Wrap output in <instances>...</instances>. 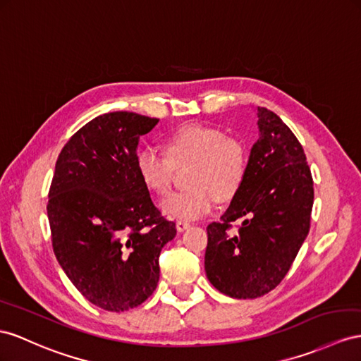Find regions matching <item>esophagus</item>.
Here are the masks:
<instances>
[{"instance_id": "obj_1", "label": "esophagus", "mask_w": 361, "mask_h": 361, "mask_svg": "<svg viewBox=\"0 0 361 361\" xmlns=\"http://www.w3.org/2000/svg\"><path fill=\"white\" fill-rule=\"evenodd\" d=\"M175 226H177L178 232H184V230L190 227V223H188V221H184V219H178L177 224H175Z\"/></svg>"}]
</instances>
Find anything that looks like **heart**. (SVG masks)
<instances>
[{"mask_svg":"<svg viewBox=\"0 0 361 361\" xmlns=\"http://www.w3.org/2000/svg\"><path fill=\"white\" fill-rule=\"evenodd\" d=\"M164 155L152 149L138 152L137 175L143 186L159 197L171 190L173 168L190 164L189 189L173 193L163 202L171 218L197 219L204 216L219 201H232L241 192L248 171V151L224 129L188 123L175 129L163 143Z\"/></svg>","mask_w":361,"mask_h":361,"instance_id":"1","label":"heart"}]
</instances>
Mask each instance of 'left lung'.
Wrapping results in <instances>:
<instances>
[{"instance_id":"8db88e82","label":"left lung","mask_w":361,"mask_h":361,"mask_svg":"<svg viewBox=\"0 0 361 361\" xmlns=\"http://www.w3.org/2000/svg\"><path fill=\"white\" fill-rule=\"evenodd\" d=\"M259 138L241 192L219 223L207 226L204 269L215 288L256 299L288 273L310 232L314 188L303 147L281 117L257 106ZM235 220L242 224L231 230Z\"/></svg>"}]
</instances>
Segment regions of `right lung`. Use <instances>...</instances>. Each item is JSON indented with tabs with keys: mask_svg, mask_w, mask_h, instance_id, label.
<instances>
[{
	"mask_svg": "<svg viewBox=\"0 0 361 361\" xmlns=\"http://www.w3.org/2000/svg\"><path fill=\"white\" fill-rule=\"evenodd\" d=\"M159 123L128 111L92 118L62 147L49 192L53 252L87 300L128 311L157 288L159 256L177 228L135 169L140 137Z\"/></svg>",
	"mask_w": 361,
	"mask_h": 361,
	"instance_id": "obj_1",
	"label": "right lung"
}]
</instances>
